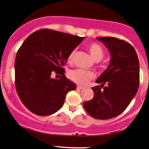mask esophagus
<instances>
[{
    "instance_id": "esophagus-1",
    "label": "esophagus",
    "mask_w": 149,
    "mask_h": 149,
    "mask_svg": "<svg viewBox=\"0 0 149 149\" xmlns=\"http://www.w3.org/2000/svg\"><path fill=\"white\" fill-rule=\"evenodd\" d=\"M84 87H83V86H77V89H78V90H83V89H84Z\"/></svg>"
}]
</instances>
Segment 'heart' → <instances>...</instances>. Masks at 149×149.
Wrapping results in <instances>:
<instances>
[{
    "label": "heart",
    "instance_id": "obj_1",
    "mask_svg": "<svg viewBox=\"0 0 149 149\" xmlns=\"http://www.w3.org/2000/svg\"><path fill=\"white\" fill-rule=\"evenodd\" d=\"M88 50L95 61L100 60L104 56V50L100 45L97 43H91L88 46ZM76 50L72 51L68 56V61H71L74 56ZM68 77L73 82L80 85H86L91 79L95 78V73L93 71L76 68L68 72Z\"/></svg>",
    "mask_w": 149,
    "mask_h": 149
}]
</instances>
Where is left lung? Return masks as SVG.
Instances as JSON below:
<instances>
[{"mask_svg":"<svg viewBox=\"0 0 149 149\" xmlns=\"http://www.w3.org/2000/svg\"><path fill=\"white\" fill-rule=\"evenodd\" d=\"M108 49L110 61L92 88L94 97L83 102L86 112L98 120H108L124 112L136 94L139 85V61L133 47L114 37H96ZM107 86L104 90L101 88Z\"/></svg>","mask_w":149,"mask_h":149,"instance_id":"1","label":"left lung"}]
</instances>
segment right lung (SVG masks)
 <instances>
[{"mask_svg":"<svg viewBox=\"0 0 149 149\" xmlns=\"http://www.w3.org/2000/svg\"><path fill=\"white\" fill-rule=\"evenodd\" d=\"M85 37L43 29L24 40L15 61V87L24 105L34 114L49 115L63 106L67 93L76 85L65 76L62 66ZM55 72L62 76L51 78Z\"/></svg>","mask_w":149,"mask_h":149,"instance_id":"1","label":"right lung"}]
</instances>
